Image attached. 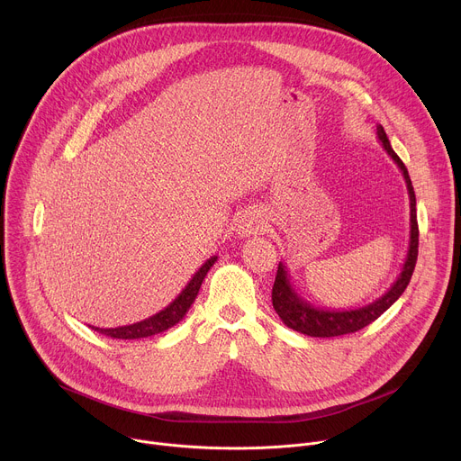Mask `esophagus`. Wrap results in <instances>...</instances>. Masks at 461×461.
<instances>
[{
	"instance_id": "1",
	"label": "esophagus",
	"mask_w": 461,
	"mask_h": 461,
	"mask_svg": "<svg viewBox=\"0 0 461 461\" xmlns=\"http://www.w3.org/2000/svg\"><path fill=\"white\" fill-rule=\"evenodd\" d=\"M265 226H262V221L258 217V213L255 212H244L235 224V231L239 237H251V235H258Z\"/></svg>"
}]
</instances>
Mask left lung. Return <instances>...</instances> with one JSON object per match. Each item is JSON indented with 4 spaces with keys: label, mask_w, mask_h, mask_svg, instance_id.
<instances>
[{
    "label": "left lung",
    "mask_w": 461,
    "mask_h": 461,
    "mask_svg": "<svg viewBox=\"0 0 461 461\" xmlns=\"http://www.w3.org/2000/svg\"><path fill=\"white\" fill-rule=\"evenodd\" d=\"M377 140L388 153V157L398 164V167L403 173V178L407 182V191H409V199H411V240H409V251L403 262V268L400 277L393 281V285L374 303H368L366 306L361 308H350V310H326L313 306L310 301L303 299L295 288L290 283L286 267L283 262H279L274 290H272V303L281 317V321L292 328L295 332H301L310 338H338L345 334H352L361 330L366 324L375 321L383 312H386L393 303L400 299V295L405 292V288L411 283L414 267H416V258H418V219H416V194L414 187L409 176V171L402 158L393 153L388 137L384 133V129L377 125Z\"/></svg>",
    "instance_id": "8db88e82"
}]
</instances>
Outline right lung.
Instances as JSON below:
<instances>
[{
    "instance_id": "obj_1",
    "label": "right lung",
    "mask_w": 461,
    "mask_h": 461,
    "mask_svg": "<svg viewBox=\"0 0 461 461\" xmlns=\"http://www.w3.org/2000/svg\"><path fill=\"white\" fill-rule=\"evenodd\" d=\"M217 255L210 257L204 265L196 270V274L191 277V281L187 283V286L178 294V297L169 303L164 310H160L158 313L135 322V324H125V326H118V328H96L93 326V330L109 336L113 339H140V338H149L160 332H166L167 328L175 326L178 321H182V317L187 313V310L191 308L196 294H199L204 277L208 276L210 268L215 265Z\"/></svg>"
}]
</instances>
